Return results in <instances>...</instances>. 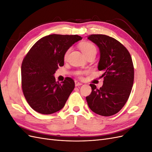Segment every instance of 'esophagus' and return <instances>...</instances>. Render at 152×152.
<instances>
[{"label": "esophagus", "instance_id": "esophagus-1", "mask_svg": "<svg viewBox=\"0 0 152 152\" xmlns=\"http://www.w3.org/2000/svg\"><path fill=\"white\" fill-rule=\"evenodd\" d=\"M82 84L81 83V82H78V81H75V86L76 87H77V86H81Z\"/></svg>", "mask_w": 152, "mask_h": 152}]
</instances>
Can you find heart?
I'll return each instance as SVG.
<instances>
[{
  "instance_id": "b5f03b06",
  "label": "heart",
  "mask_w": 152,
  "mask_h": 152,
  "mask_svg": "<svg viewBox=\"0 0 152 152\" xmlns=\"http://www.w3.org/2000/svg\"><path fill=\"white\" fill-rule=\"evenodd\" d=\"M79 48L81 50L82 53L84 54L85 56H88V55L93 54H96V53H97V49H96V47L93 43L89 42H81L79 44ZM70 49H69L65 52V54H64V59H67V57L68 56V54L70 53ZM84 72H79L78 73V75H81L82 74H84Z\"/></svg>"
}]
</instances>
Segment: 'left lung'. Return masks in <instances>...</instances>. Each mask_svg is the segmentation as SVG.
Segmentation results:
<instances>
[{
  "label": "left lung",
  "instance_id": "1",
  "mask_svg": "<svg viewBox=\"0 0 152 152\" xmlns=\"http://www.w3.org/2000/svg\"><path fill=\"white\" fill-rule=\"evenodd\" d=\"M87 39L99 49L98 70L103 71V84L99 89L90 84L92 92L86 100L92 111L108 117L123 108L129 97L134 82V66L127 49L108 35H91Z\"/></svg>",
  "mask_w": 152,
  "mask_h": 152
}]
</instances>
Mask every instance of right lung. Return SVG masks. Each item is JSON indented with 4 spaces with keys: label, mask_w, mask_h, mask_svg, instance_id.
I'll return each instance as SVG.
<instances>
[{
    "label": "right lung",
    "mask_w": 152,
    "mask_h": 152,
    "mask_svg": "<svg viewBox=\"0 0 152 152\" xmlns=\"http://www.w3.org/2000/svg\"><path fill=\"white\" fill-rule=\"evenodd\" d=\"M82 39L77 35H47L27 53L21 65V85L27 102L35 111L48 115L64 107L75 82L66 77L59 83L54 75L64 65L65 52Z\"/></svg>",
    "instance_id": "right-lung-1"
}]
</instances>
